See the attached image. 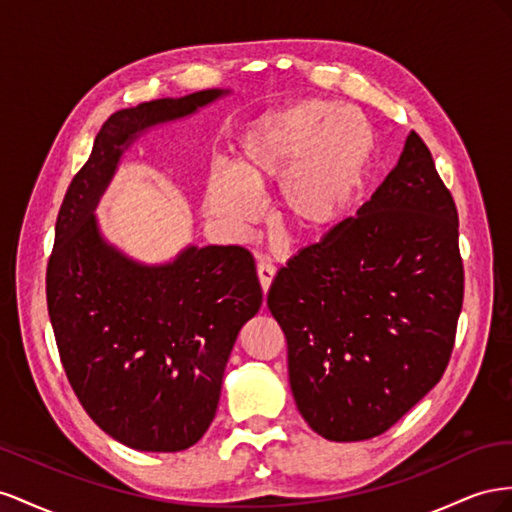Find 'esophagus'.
<instances>
[{
	"instance_id": "1",
	"label": "esophagus",
	"mask_w": 512,
	"mask_h": 512,
	"mask_svg": "<svg viewBox=\"0 0 512 512\" xmlns=\"http://www.w3.org/2000/svg\"><path fill=\"white\" fill-rule=\"evenodd\" d=\"M274 274H276V268L272 264H264V261H261V264L257 266V276H259V283H261V289H264V294L270 289V285L274 281Z\"/></svg>"
}]
</instances>
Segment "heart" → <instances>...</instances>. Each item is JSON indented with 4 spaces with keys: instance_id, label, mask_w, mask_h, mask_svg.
Masks as SVG:
<instances>
[{
    "instance_id": "b5f03b06",
    "label": "heart",
    "mask_w": 512,
    "mask_h": 512,
    "mask_svg": "<svg viewBox=\"0 0 512 512\" xmlns=\"http://www.w3.org/2000/svg\"><path fill=\"white\" fill-rule=\"evenodd\" d=\"M373 156V128L360 111L319 98L289 102L244 126L233 167H210L203 210L240 236L261 214L259 195L279 184L283 221L302 236H326L352 214Z\"/></svg>"
}]
</instances>
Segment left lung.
<instances>
[{"label":"left lung","instance_id":"left-lung-1","mask_svg":"<svg viewBox=\"0 0 512 512\" xmlns=\"http://www.w3.org/2000/svg\"><path fill=\"white\" fill-rule=\"evenodd\" d=\"M461 304L457 208L412 130L356 218L302 248L270 285L302 418L332 442L388 431L440 382Z\"/></svg>","mask_w":512,"mask_h":512}]
</instances>
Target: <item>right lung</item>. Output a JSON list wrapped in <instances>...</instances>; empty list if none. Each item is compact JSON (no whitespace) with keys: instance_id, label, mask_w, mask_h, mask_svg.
Segmentation results:
<instances>
[{"instance_id":"1","label":"right lung","mask_w":512,"mask_h":512,"mask_svg":"<svg viewBox=\"0 0 512 512\" xmlns=\"http://www.w3.org/2000/svg\"><path fill=\"white\" fill-rule=\"evenodd\" d=\"M227 94L214 87L113 113L57 214L47 304L64 371L96 425L135 450H186L208 431L261 287L242 246L188 244L165 264L128 257L102 236L96 208L141 135Z\"/></svg>"}]
</instances>
